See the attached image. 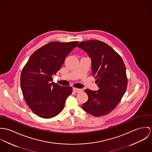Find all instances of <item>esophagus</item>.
Instances as JSON below:
<instances>
[{
  "mask_svg": "<svg viewBox=\"0 0 152 152\" xmlns=\"http://www.w3.org/2000/svg\"><path fill=\"white\" fill-rule=\"evenodd\" d=\"M73 91L75 92H76V93H79V92H80L82 91V89H80V88H73Z\"/></svg>",
  "mask_w": 152,
  "mask_h": 152,
  "instance_id": "34e87169",
  "label": "esophagus"
}]
</instances>
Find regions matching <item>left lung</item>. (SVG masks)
Returning <instances> with one entry per match:
<instances>
[{"mask_svg": "<svg viewBox=\"0 0 152 152\" xmlns=\"http://www.w3.org/2000/svg\"><path fill=\"white\" fill-rule=\"evenodd\" d=\"M77 47L91 58L92 75L99 88L97 91L85 90L88 99L82 104L83 109L95 117L106 115L118 105L127 88L124 61L111 47L100 41L81 42Z\"/></svg>", "mask_w": 152, "mask_h": 152, "instance_id": "obj_1", "label": "left lung"}]
</instances>
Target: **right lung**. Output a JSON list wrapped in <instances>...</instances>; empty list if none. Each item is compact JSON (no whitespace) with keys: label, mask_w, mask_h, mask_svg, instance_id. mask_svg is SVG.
Masks as SVG:
<instances>
[{"label":"right lung","mask_w":152,"mask_h":152,"mask_svg":"<svg viewBox=\"0 0 152 152\" xmlns=\"http://www.w3.org/2000/svg\"><path fill=\"white\" fill-rule=\"evenodd\" d=\"M77 43L52 42L44 45L34 52L23 69L21 91L27 104L38 117L52 118L63 110L72 88L55 83L52 76Z\"/></svg>","instance_id":"1"}]
</instances>
